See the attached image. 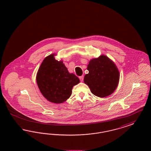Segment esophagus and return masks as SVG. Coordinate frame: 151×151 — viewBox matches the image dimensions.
<instances>
[{"mask_svg":"<svg viewBox=\"0 0 151 151\" xmlns=\"http://www.w3.org/2000/svg\"><path fill=\"white\" fill-rule=\"evenodd\" d=\"M79 79L81 81H83V80H84V76H81L79 77Z\"/></svg>","mask_w":151,"mask_h":151,"instance_id":"obj_1","label":"esophagus"}]
</instances>
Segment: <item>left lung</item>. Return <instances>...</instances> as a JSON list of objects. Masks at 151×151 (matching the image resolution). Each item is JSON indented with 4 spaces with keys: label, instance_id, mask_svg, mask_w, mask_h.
<instances>
[{
    "label": "left lung",
    "instance_id": "1",
    "mask_svg": "<svg viewBox=\"0 0 151 151\" xmlns=\"http://www.w3.org/2000/svg\"><path fill=\"white\" fill-rule=\"evenodd\" d=\"M89 73L84 81L92 93L100 97H105L113 93L117 87L119 72L115 64L105 55L92 59L88 65Z\"/></svg>",
    "mask_w": 151,
    "mask_h": 151
}]
</instances>
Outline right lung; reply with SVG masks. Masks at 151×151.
<instances>
[{"instance_id":"right-lung-1","label":"right lung","mask_w":151,"mask_h":151,"mask_svg":"<svg viewBox=\"0 0 151 151\" xmlns=\"http://www.w3.org/2000/svg\"><path fill=\"white\" fill-rule=\"evenodd\" d=\"M52 54L45 58L37 74V83L43 96L55 104L62 103L72 94L73 86L80 82L78 77L70 73L62 61Z\"/></svg>"}]
</instances>
